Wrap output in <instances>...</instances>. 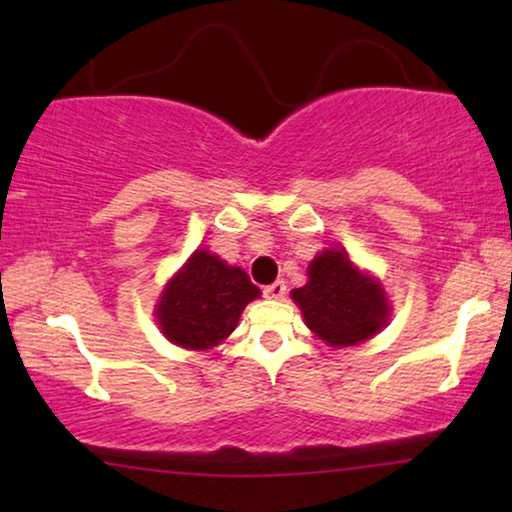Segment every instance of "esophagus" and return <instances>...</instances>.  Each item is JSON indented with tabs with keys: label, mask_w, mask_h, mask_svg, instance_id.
<instances>
[{
	"label": "esophagus",
	"mask_w": 512,
	"mask_h": 512,
	"mask_svg": "<svg viewBox=\"0 0 512 512\" xmlns=\"http://www.w3.org/2000/svg\"><path fill=\"white\" fill-rule=\"evenodd\" d=\"M263 293H265V298H275V300H279V298L286 296V284H284V282H272V284L265 286Z\"/></svg>",
	"instance_id": "obj_1"
}]
</instances>
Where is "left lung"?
Masks as SVG:
<instances>
[{
    "label": "left lung",
    "instance_id": "1",
    "mask_svg": "<svg viewBox=\"0 0 512 512\" xmlns=\"http://www.w3.org/2000/svg\"><path fill=\"white\" fill-rule=\"evenodd\" d=\"M307 284L291 291L310 331L331 347L373 338L389 321V300L375 277L349 261L347 251L326 249L307 268Z\"/></svg>",
    "mask_w": 512,
    "mask_h": 512
}]
</instances>
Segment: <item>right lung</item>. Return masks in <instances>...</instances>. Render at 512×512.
<instances>
[{
	"mask_svg": "<svg viewBox=\"0 0 512 512\" xmlns=\"http://www.w3.org/2000/svg\"><path fill=\"white\" fill-rule=\"evenodd\" d=\"M258 296L261 289L242 268L198 249L160 293L156 319L174 345L205 352L235 331L242 310Z\"/></svg>",
	"mask_w": 512,
	"mask_h": 512,
	"instance_id": "right-lung-1",
	"label": "right lung"
}]
</instances>
